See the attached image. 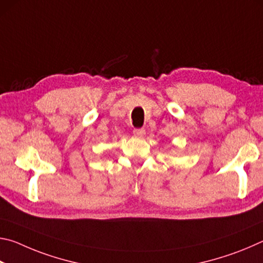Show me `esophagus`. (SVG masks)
Here are the masks:
<instances>
[{
    "label": "esophagus",
    "mask_w": 263,
    "mask_h": 263,
    "mask_svg": "<svg viewBox=\"0 0 263 263\" xmlns=\"http://www.w3.org/2000/svg\"><path fill=\"white\" fill-rule=\"evenodd\" d=\"M133 135L137 138H142L146 135V131L144 128H135V130H133Z\"/></svg>",
    "instance_id": "obj_1"
}]
</instances>
